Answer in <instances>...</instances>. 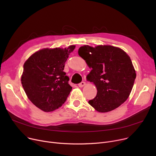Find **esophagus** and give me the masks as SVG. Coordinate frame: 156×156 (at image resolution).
I'll return each mask as SVG.
<instances>
[{
    "instance_id": "obj_1",
    "label": "esophagus",
    "mask_w": 156,
    "mask_h": 156,
    "mask_svg": "<svg viewBox=\"0 0 156 156\" xmlns=\"http://www.w3.org/2000/svg\"><path fill=\"white\" fill-rule=\"evenodd\" d=\"M85 84H86V83L85 82V81H81V83H80L78 84V87H83V86L85 85Z\"/></svg>"
}]
</instances>
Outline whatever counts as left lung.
Returning a JSON list of instances; mask_svg holds the SVG:
<instances>
[{
    "label": "left lung",
    "mask_w": 156,
    "mask_h": 156,
    "mask_svg": "<svg viewBox=\"0 0 156 156\" xmlns=\"http://www.w3.org/2000/svg\"><path fill=\"white\" fill-rule=\"evenodd\" d=\"M78 54L92 68L87 80L97 89L88 103L97 111L107 112L118 108L129 97L136 73L132 60L122 49L111 45L81 47Z\"/></svg>",
    "instance_id": "left-lung-1"
}]
</instances>
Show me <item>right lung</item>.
Instances as JSON below:
<instances>
[{"label":"right lung","mask_w":156,"mask_h":156,"mask_svg":"<svg viewBox=\"0 0 156 156\" xmlns=\"http://www.w3.org/2000/svg\"><path fill=\"white\" fill-rule=\"evenodd\" d=\"M75 45L44 48L31 55L23 66L21 83L28 99L37 108L51 112L66 101L72 87L63 71Z\"/></svg>","instance_id":"add662e5"}]
</instances>
